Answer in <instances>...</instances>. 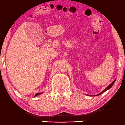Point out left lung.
<instances>
[{
	"instance_id": "1",
	"label": "left lung",
	"mask_w": 125,
	"mask_h": 125,
	"mask_svg": "<svg viewBox=\"0 0 125 125\" xmlns=\"http://www.w3.org/2000/svg\"><path fill=\"white\" fill-rule=\"evenodd\" d=\"M115 80H116V78H115V80H114V81H113V82H112V83H110V85H109V86H107V87H106V88L105 89H104V90H103V91H102V92H101V93H99V94H97V95H94V96H97V95H99L101 94H102V93H104V92H105L106 91H107V90H109V89H110L111 88H112V86H113V84H114V83H115ZM86 95H88V96H90V95H88V94H86Z\"/></svg>"
}]
</instances>
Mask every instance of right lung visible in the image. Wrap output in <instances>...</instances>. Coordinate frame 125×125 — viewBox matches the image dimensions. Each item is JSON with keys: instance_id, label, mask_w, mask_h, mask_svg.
Masks as SVG:
<instances>
[{"instance_id": "add662e5", "label": "right lung", "mask_w": 125, "mask_h": 125, "mask_svg": "<svg viewBox=\"0 0 125 125\" xmlns=\"http://www.w3.org/2000/svg\"><path fill=\"white\" fill-rule=\"evenodd\" d=\"M42 93H37L36 94L35 96H34V97H36V96H37V95H40V94H42Z\"/></svg>"}]
</instances>
